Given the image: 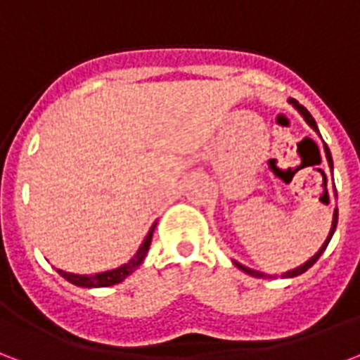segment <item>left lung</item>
Listing matches in <instances>:
<instances>
[{"label": "left lung", "instance_id": "obj_1", "mask_svg": "<svg viewBox=\"0 0 360 360\" xmlns=\"http://www.w3.org/2000/svg\"><path fill=\"white\" fill-rule=\"evenodd\" d=\"M288 104H292V106L296 108V110H298L300 115H302V117L305 119V123H307V125L311 127L313 131H315V132H317V134H319V127H317V123H315V119H313L311 113L307 112V110H305V108L302 106V104H300L298 100L288 98ZM319 136H321V134H319ZM324 155H326V161H328V167H330V170H334V163H332L330 150H328V146H326V144H324ZM332 180H334V176H332ZM334 195H336V190H334ZM336 197H338V195H336ZM336 226H338V209H334V214H332L330 231H328V235H326V239H324V243H323V245H321V248H319L317 252L313 254V256H311V258H309V260L304 262L302 266L294 267V269H288V271L281 273V275H267V273L256 271V269H252V267L243 266L241 262H237V260H233V264H235V266H237V267H239V269H243V271L247 273V275H252V277H260V279H269V277H283V279H290V277H296V275H302V273L307 271V269H309V267H311L313 264H315V262L319 260V258H321V254L324 252V248L328 247V243H330L332 235H334V231H336Z\"/></svg>", "mask_w": 360, "mask_h": 360}]
</instances>
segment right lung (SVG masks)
Masks as SVG:
<instances>
[{"mask_svg":"<svg viewBox=\"0 0 360 360\" xmlns=\"http://www.w3.org/2000/svg\"><path fill=\"white\" fill-rule=\"evenodd\" d=\"M158 224V221H155ZM155 224L151 226L150 231L146 233L144 241L140 243L139 250L136 254L132 256L131 260L127 262V264H121L119 267H113V269H108V271H100V273H93V275H79V273H68L62 271V269H56V271L60 273L62 277L68 281V283H72L75 286H83V288H102V286H112L121 283L123 279H127L129 275H131L136 267L144 262L146 254H148V248H150L151 243V235H153V229H155Z\"/></svg>","mask_w":360,"mask_h":360,"instance_id":"obj_1","label":"right lung"}]
</instances>
